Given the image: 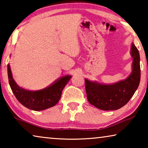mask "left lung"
Listing matches in <instances>:
<instances>
[{"label":"left lung","mask_w":148,"mask_h":148,"mask_svg":"<svg viewBox=\"0 0 148 148\" xmlns=\"http://www.w3.org/2000/svg\"><path fill=\"white\" fill-rule=\"evenodd\" d=\"M131 56L132 72L125 79L104 84L85 79L87 98L90 104L102 110H115L121 108L130 101L140 81V54L133 42L131 44Z\"/></svg>","instance_id":"obj_1"}]
</instances>
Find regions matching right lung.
<instances>
[{"instance_id":"add662e5","label":"right lung","mask_w":148,"mask_h":148,"mask_svg":"<svg viewBox=\"0 0 148 148\" xmlns=\"http://www.w3.org/2000/svg\"><path fill=\"white\" fill-rule=\"evenodd\" d=\"M8 81L12 91L20 103L29 110L40 111L54 106L61 99L64 87L72 77L70 75L57 79L44 89L29 91L18 86L12 76L10 64H8Z\"/></svg>"}]
</instances>
